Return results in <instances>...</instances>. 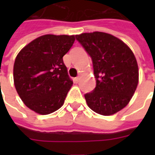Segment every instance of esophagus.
I'll list each match as a JSON object with an SVG mask.
<instances>
[{"label": "esophagus", "instance_id": "obj_1", "mask_svg": "<svg viewBox=\"0 0 155 155\" xmlns=\"http://www.w3.org/2000/svg\"><path fill=\"white\" fill-rule=\"evenodd\" d=\"M80 75H78L77 77H76V78H75V82H76V83L79 82V80H80Z\"/></svg>", "mask_w": 155, "mask_h": 155}]
</instances>
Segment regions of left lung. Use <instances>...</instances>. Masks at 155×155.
Wrapping results in <instances>:
<instances>
[{
	"instance_id": "obj_1",
	"label": "left lung",
	"mask_w": 155,
	"mask_h": 155,
	"mask_svg": "<svg viewBox=\"0 0 155 155\" xmlns=\"http://www.w3.org/2000/svg\"><path fill=\"white\" fill-rule=\"evenodd\" d=\"M75 38L92 58L97 80L94 90L84 95L87 105L101 115L117 113L129 104L138 84L134 54L121 40L106 33H84Z\"/></svg>"
}]
</instances>
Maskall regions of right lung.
Segmentation results:
<instances>
[{
  "label": "right lung",
  "mask_w": 155,
  "mask_h": 155,
  "mask_svg": "<svg viewBox=\"0 0 155 155\" xmlns=\"http://www.w3.org/2000/svg\"><path fill=\"white\" fill-rule=\"evenodd\" d=\"M74 35H46L26 45L13 65L14 86L31 110L47 115L58 110L73 81L63 57L75 42Z\"/></svg>",
  "instance_id": "right-lung-1"
}]
</instances>
